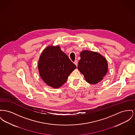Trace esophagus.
<instances>
[{
    "label": "esophagus",
    "mask_w": 135,
    "mask_h": 135,
    "mask_svg": "<svg viewBox=\"0 0 135 135\" xmlns=\"http://www.w3.org/2000/svg\"><path fill=\"white\" fill-rule=\"evenodd\" d=\"M74 64L76 66H78V61H77V60H75V61L74 62Z\"/></svg>",
    "instance_id": "1"
}]
</instances>
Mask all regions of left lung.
<instances>
[{"label":"left lung","mask_w":135,"mask_h":135,"mask_svg":"<svg viewBox=\"0 0 135 135\" xmlns=\"http://www.w3.org/2000/svg\"><path fill=\"white\" fill-rule=\"evenodd\" d=\"M78 63V69L86 80L91 84L100 81L108 72L106 59L99 54L88 50L83 51Z\"/></svg>","instance_id":"1"}]
</instances>
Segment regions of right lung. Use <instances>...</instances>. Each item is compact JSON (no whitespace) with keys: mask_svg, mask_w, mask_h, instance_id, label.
<instances>
[{"mask_svg":"<svg viewBox=\"0 0 135 135\" xmlns=\"http://www.w3.org/2000/svg\"><path fill=\"white\" fill-rule=\"evenodd\" d=\"M75 68L76 65L59 46L46 48L38 62L41 78L48 86L55 88L62 86Z\"/></svg>","mask_w":135,"mask_h":135,"instance_id":"1","label":"right lung"}]
</instances>
